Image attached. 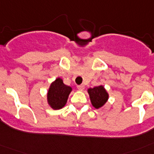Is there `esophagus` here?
Returning a JSON list of instances; mask_svg holds the SVG:
<instances>
[{"mask_svg": "<svg viewBox=\"0 0 154 154\" xmlns=\"http://www.w3.org/2000/svg\"><path fill=\"white\" fill-rule=\"evenodd\" d=\"M77 88H78V89H79V90H83L84 88H85V85H77Z\"/></svg>", "mask_w": 154, "mask_h": 154, "instance_id": "34e87169", "label": "esophagus"}]
</instances>
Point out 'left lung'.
<instances>
[{"label":"left lung","mask_w":154,"mask_h":154,"mask_svg":"<svg viewBox=\"0 0 154 154\" xmlns=\"http://www.w3.org/2000/svg\"><path fill=\"white\" fill-rule=\"evenodd\" d=\"M90 101L96 109L101 108L109 99V94L103 85H99L88 89Z\"/></svg>","instance_id":"left-lung-1"}]
</instances>
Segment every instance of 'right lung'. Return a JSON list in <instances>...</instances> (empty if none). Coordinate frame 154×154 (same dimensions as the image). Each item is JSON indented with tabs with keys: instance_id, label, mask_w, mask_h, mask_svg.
Wrapping results in <instances>:
<instances>
[{
	"instance_id": "right-lung-1",
	"label": "right lung",
	"mask_w": 154,
	"mask_h": 154,
	"mask_svg": "<svg viewBox=\"0 0 154 154\" xmlns=\"http://www.w3.org/2000/svg\"><path fill=\"white\" fill-rule=\"evenodd\" d=\"M72 87L63 83L61 78H57L53 82L48 91V103L53 109H60L65 106L72 92Z\"/></svg>"
}]
</instances>
